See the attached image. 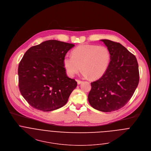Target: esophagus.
I'll return each mask as SVG.
<instances>
[{
	"mask_svg": "<svg viewBox=\"0 0 151 151\" xmlns=\"http://www.w3.org/2000/svg\"><path fill=\"white\" fill-rule=\"evenodd\" d=\"M76 81H77V83H78V85H79L80 83H82V81H81V80H79V79H78V80H76Z\"/></svg>",
	"mask_w": 151,
	"mask_h": 151,
	"instance_id": "esophagus-1",
	"label": "esophagus"
}]
</instances>
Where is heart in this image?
<instances>
[{"instance_id":"heart-1","label":"heart","mask_w":151,"mask_h":151,"mask_svg":"<svg viewBox=\"0 0 151 151\" xmlns=\"http://www.w3.org/2000/svg\"><path fill=\"white\" fill-rule=\"evenodd\" d=\"M72 55H66L63 58L64 67L70 76L79 72L82 68L85 76L99 79L106 73L111 60L110 50L103 45H81L73 50Z\"/></svg>"}]
</instances>
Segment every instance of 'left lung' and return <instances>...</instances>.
Instances as JSON below:
<instances>
[{
	"label": "left lung",
	"mask_w": 151,
	"mask_h": 151,
	"mask_svg": "<svg viewBox=\"0 0 151 151\" xmlns=\"http://www.w3.org/2000/svg\"><path fill=\"white\" fill-rule=\"evenodd\" d=\"M111 54L106 73L91 82L88 101L93 109L111 112L123 107L133 96L139 81L137 59L121 44L101 40Z\"/></svg>",
	"instance_id": "8db88e82"
}]
</instances>
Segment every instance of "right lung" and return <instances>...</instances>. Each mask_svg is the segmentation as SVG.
I'll return each instance as SVG.
<instances>
[{
  "label": "right lung",
  "mask_w": 151,
  "mask_h": 151,
  "mask_svg": "<svg viewBox=\"0 0 151 151\" xmlns=\"http://www.w3.org/2000/svg\"><path fill=\"white\" fill-rule=\"evenodd\" d=\"M75 45L47 40L30 47L18 66L19 88L33 108L51 111L64 106L77 86L67 76L63 58Z\"/></svg>",
  "instance_id": "obj_1"
}]
</instances>
